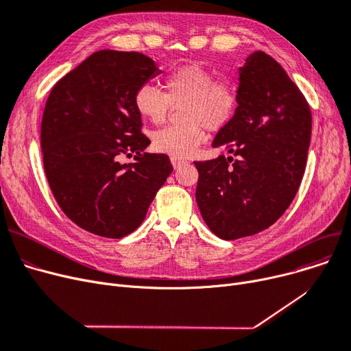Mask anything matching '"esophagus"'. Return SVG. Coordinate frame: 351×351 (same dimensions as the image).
Segmentation results:
<instances>
[{
	"label": "esophagus",
	"instance_id": "34e87169",
	"mask_svg": "<svg viewBox=\"0 0 351 351\" xmlns=\"http://www.w3.org/2000/svg\"><path fill=\"white\" fill-rule=\"evenodd\" d=\"M171 160H172V165H173V168H175V169L180 168L182 165H186V163H188V160H186V159H182V158H175V156H172V158H171Z\"/></svg>",
	"mask_w": 351,
	"mask_h": 351
}]
</instances>
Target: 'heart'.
Instances as JSON below:
<instances>
[{"instance_id":"heart-1","label":"heart","mask_w":351,"mask_h":351,"mask_svg":"<svg viewBox=\"0 0 351 351\" xmlns=\"http://www.w3.org/2000/svg\"><path fill=\"white\" fill-rule=\"evenodd\" d=\"M180 108L185 123L159 129L152 136L158 152L175 158L189 156L206 139L205 129L219 131L234 117L239 92L229 80H217L209 68L191 62L166 73L163 90L145 84L134 95L138 115L146 122L160 125L168 118L172 106Z\"/></svg>"}]
</instances>
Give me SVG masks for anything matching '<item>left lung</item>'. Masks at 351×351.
<instances>
[{
	"label": "left lung",
	"instance_id": "1",
	"mask_svg": "<svg viewBox=\"0 0 351 351\" xmlns=\"http://www.w3.org/2000/svg\"><path fill=\"white\" fill-rule=\"evenodd\" d=\"M239 81L236 114L212 143L232 156L193 162L199 210L223 241L259 233L286 212L304 175L311 135L304 95L270 55H249Z\"/></svg>",
	"mask_w": 351,
	"mask_h": 351
}]
</instances>
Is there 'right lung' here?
<instances>
[{
	"label": "right lung",
	"instance_id": "add662e5",
	"mask_svg": "<svg viewBox=\"0 0 351 351\" xmlns=\"http://www.w3.org/2000/svg\"><path fill=\"white\" fill-rule=\"evenodd\" d=\"M158 73L141 52L102 49L53 85L41 122L44 169L62 212L81 229L121 239L146 216L173 166L147 154L134 106L139 86ZM134 155V164H121Z\"/></svg>",
	"mask_w": 351,
	"mask_h": 351
}]
</instances>
